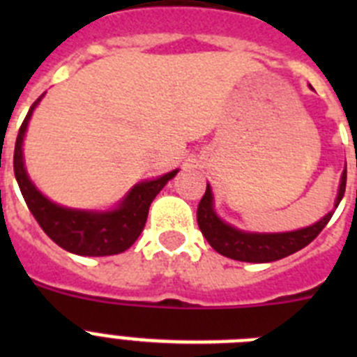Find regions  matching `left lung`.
Returning a JSON list of instances; mask_svg holds the SVG:
<instances>
[{"mask_svg":"<svg viewBox=\"0 0 357 357\" xmlns=\"http://www.w3.org/2000/svg\"><path fill=\"white\" fill-rule=\"evenodd\" d=\"M347 184V169L342 175V184H340V193L336 198V207L342 202L343 193H345ZM333 213L326 214L320 222L314 225L305 227L293 232H282V234H250V232H241L234 227L223 223L216 213L213 211V193L207 184L206 193L198 204L197 220L202 234L206 236L211 247L218 254L230 257L236 261H245V263H272L282 257L295 254L307 247L320 234L324 227L329 223Z\"/></svg>","mask_w":357,"mask_h":357,"instance_id":"8db88e82","label":"left lung"}]
</instances>
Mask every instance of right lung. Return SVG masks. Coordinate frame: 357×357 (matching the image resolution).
<instances>
[{"label":"right lung","mask_w":357,"mask_h":357,"mask_svg":"<svg viewBox=\"0 0 357 357\" xmlns=\"http://www.w3.org/2000/svg\"><path fill=\"white\" fill-rule=\"evenodd\" d=\"M40 98H37L28 110L23 125L19 128L14 150V173L28 209L33 214L40 229L48 234V238L71 254L98 257V255H114L125 252L139 238L146 223L150 204L166 185V182L176 175V169L159 176L155 181L137 184L123 200L121 206L109 213H89V211H75L56 206L40 195L36 185L31 184L23 162L24 132Z\"/></svg>","instance_id":"add662e5"}]
</instances>
